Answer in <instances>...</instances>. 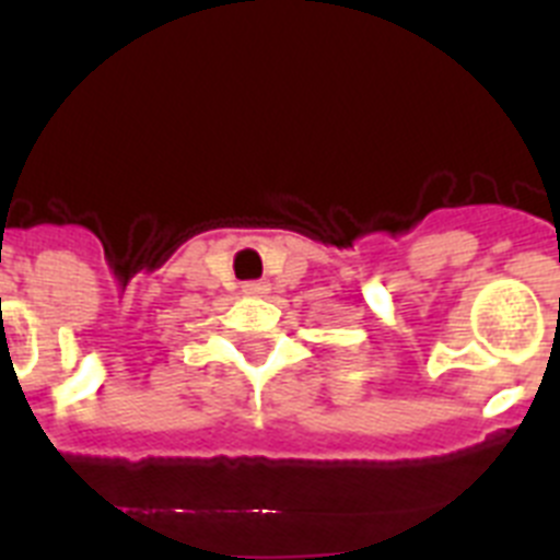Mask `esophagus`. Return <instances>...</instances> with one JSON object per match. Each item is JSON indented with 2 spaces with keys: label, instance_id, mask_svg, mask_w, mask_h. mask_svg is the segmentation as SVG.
I'll use <instances>...</instances> for the list:
<instances>
[{
  "label": "esophagus",
  "instance_id": "1",
  "mask_svg": "<svg viewBox=\"0 0 560 560\" xmlns=\"http://www.w3.org/2000/svg\"><path fill=\"white\" fill-rule=\"evenodd\" d=\"M241 291L249 296H264L266 291H269V283H264V280H246V283L241 285Z\"/></svg>",
  "mask_w": 560,
  "mask_h": 560
}]
</instances>
